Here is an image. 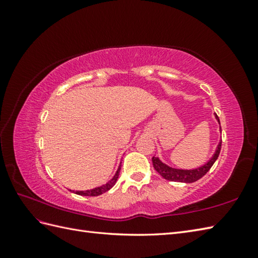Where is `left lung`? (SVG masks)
I'll use <instances>...</instances> for the list:
<instances>
[{
  "label": "left lung",
  "instance_id": "8db88e82",
  "mask_svg": "<svg viewBox=\"0 0 258 258\" xmlns=\"http://www.w3.org/2000/svg\"><path fill=\"white\" fill-rule=\"evenodd\" d=\"M216 118L220 123V118L216 115ZM222 149V141L220 142V144L217 146V150L215 152V154L208 161L205 165H203L199 168L195 169H177V168H173L169 167L165 164L162 163L158 157L153 156L152 162H153V166H154L155 171L163 176L167 180H172V182H180V183H194L196 180H199L202 178L204 175L210 171L211 167L213 166V164L215 163V161L218 158V155H220V152Z\"/></svg>",
  "mask_w": 258,
  "mask_h": 258
}]
</instances>
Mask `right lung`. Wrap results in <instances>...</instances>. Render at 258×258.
Returning a JSON list of instances; mask_svg holds the SVG:
<instances>
[{"instance_id":"add662e5","label":"right lung","mask_w":258,"mask_h":258,"mask_svg":"<svg viewBox=\"0 0 258 258\" xmlns=\"http://www.w3.org/2000/svg\"><path fill=\"white\" fill-rule=\"evenodd\" d=\"M119 171H120V165L118 166L117 172H116V174L114 175V177L111 180H109V182H107L106 184L100 186V187H95L93 189H87V190H72V191L75 194L83 195V196H98V195H101L103 193H105V191H107L108 189H111L114 186V184L116 183V180L118 178V175H119Z\"/></svg>"}]
</instances>
